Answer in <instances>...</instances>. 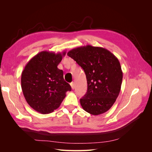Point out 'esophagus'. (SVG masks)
I'll list each match as a JSON object with an SVG mask.
<instances>
[{
    "instance_id": "1",
    "label": "esophagus",
    "mask_w": 152,
    "mask_h": 152,
    "mask_svg": "<svg viewBox=\"0 0 152 152\" xmlns=\"http://www.w3.org/2000/svg\"><path fill=\"white\" fill-rule=\"evenodd\" d=\"M70 86L72 87V89H74V88H75V83H74V82H72V83L70 84Z\"/></svg>"
}]
</instances>
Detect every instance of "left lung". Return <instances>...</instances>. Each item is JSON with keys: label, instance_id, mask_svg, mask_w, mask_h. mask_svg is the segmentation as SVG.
Returning a JSON list of instances; mask_svg holds the SVG:
<instances>
[{"label": "left lung", "instance_id": "left-lung-1", "mask_svg": "<svg viewBox=\"0 0 152 152\" xmlns=\"http://www.w3.org/2000/svg\"><path fill=\"white\" fill-rule=\"evenodd\" d=\"M86 73L87 91L80 99L86 112L94 115L107 112L121 91L123 73L117 58L108 50L90 45L67 53Z\"/></svg>", "mask_w": 152, "mask_h": 152}]
</instances>
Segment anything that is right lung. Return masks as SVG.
Here are the masks:
<instances>
[{"instance_id":"right-lung-1","label":"right lung","mask_w":152,"mask_h":152,"mask_svg":"<svg viewBox=\"0 0 152 152\" xmlns=\"http://www.w3.org/2000/svg\"><path fill=\"white\" fill-rule=\"evenodd\" d=\"M66 52L44 50L32 58L21 73V89L26 102L35 111L47 114L56 110L71 91L63 72L58 68Z\"/></svg>"}]
</instances>
